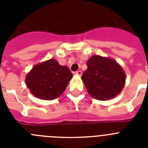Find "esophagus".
Instances as JSON below:
<instances>
[{"instance_id":"34e87169","label":"esophagus","mask_w":148,"mask_h":148,"mask_svg":"<svg viewBox=\"0 0 148 148\" xmlns=\"http://www.w3.org/2000/svg\"><path fill=\"white\" fill-rule=\"evenodd\" d=\"M75 74H76V75H78V76H82V72L81 71V70H78V71L75 72Z\"/></svg>"}]
</instances>
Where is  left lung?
<instances>
[{
    "instance_id": "8db88e82",
    "label": "left lung",
    "mask_w": 148,
    "mask_h": 148,
    "mask_svg": "<svg viewBox=\"0 0 148 148\" xmlns=\"http://www.w3.org/2000/svg\"><path fill=\"white\" fill-rule=\"evenodd\" d=\"M87 66L82 79L87 92L94 99L101 101L113 99L125 87V71L113 58L95 55L89 58Z\"/></svg>"
}]
</instances>
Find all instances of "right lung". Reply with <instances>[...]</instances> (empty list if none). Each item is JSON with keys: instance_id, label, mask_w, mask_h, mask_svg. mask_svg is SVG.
I'll return each mask as SVG.
<instances>
[{"instance_id": "obj_1", "label": "right lung", "mask_w": 148, "mask_h": 148, "mask_svg": "<svg viewBox=\"0 0 148 148\" xmlns=\"http://www.w3.org/2000/svg\"><path fill=\"white\" fill-rule=\"evenodd\" d=\"M73 75L67 66L49 59L32 67L26 77V84L35 97L53 100L63 93Z\"/></svg>"}]
</instances>
